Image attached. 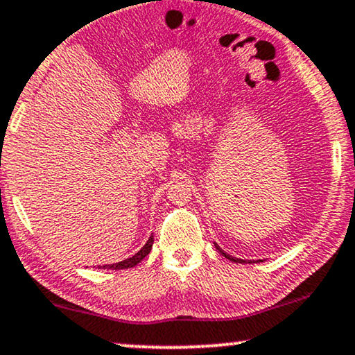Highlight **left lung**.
Wrapping results in <instances>:
<instances>
[{"instance_id": "8db88e82", "label": "left lung", "mask_w": 355, "mask_h": 355, "mask_svg": "<svg viewBox=\"0 0 355 355\" xmlns=\"http://www.w3.org/2000/svg\"><path fill=\"white\" fill-rule=\"evenodd\" d=\"M214 245H216L218 252H219V254H221V255H224V257H226V259H230V260H231V262H236V263H245V262H248V260H242V259H236V257H232V255H230V254H226V252H224V250H223L221 248H219V245L216 244V242H214ZM252 262H254V260H249V263H252ZM257 262H262V260H257Z\"/></svg>"}]
</instances>
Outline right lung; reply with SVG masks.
I'll return each instance as SVG.
<instances>
[{"label": "right lung", "mask_w": 355, "mask_h": 355, "mask_svg": "<svg viewBox=\"0 0 355 355\" xmlns=\"http://www.w3.org/2000/svg\"><path fill=\"white\" fill-rule=\"evenodd\" d=\"M152 244H154V236H150L149 241L146 242L144 248L139 250L137 254H134L132 257H129V259H125V260H121V262H118V263H111V266H103V267H98V268H111V270H121V268H131L134 266H137V263L141 262L142 259L149 255L150 249H152Z\"/></svg>", "instance_id": "obj_1"}]
</instances>
